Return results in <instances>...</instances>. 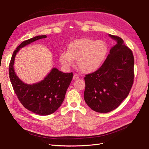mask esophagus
<instances>
[{
	"label": "esophagus",
	"instance_id": "obj_1",
	"mask_svg": "<svg viewBox=\"0 0 149 149\" xmlns=\"http://www.w3.org/2000/svg\"><path fill=\"white\" fill-rule=\"evenodd\" d=\"M79 75L78 74H74V75H73V79L74 80H75V79H79Z\"/></svg>",
	"mask_w": 149,
	"mask_h": 149
}]
</instances>
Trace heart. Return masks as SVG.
Listing matches in <instances>:
<instances>
[{
	"label": "heart",
	"mask_w": 149,
	"mask_h": 149,
	"mask_svg": "<svg viewBox=\"0 0 149 149\" xmlns=\"http://www.w3.org/2000/svg\"><path fill=\"white\" fill-rule=\"evenodd\" d=\"M108 46L102 40L82 38L73 40L68 45L67 52H62L59 56L61 63L69 68L76 60L77 67L86 73L97 70L108 54Z\"/></svg>",
	"instance_id": "1"
}]
</instances>
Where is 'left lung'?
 Listing matches in <instances>:
<instances>
[{
    "label": "left lung",
    "mask_w": 149,
    "mask_h": 149,
    "mask_svg": "<svg viewBox=\"0 0 149 149\" xmlns=\"http://www.w3.org/2000/svg\"><path fill=\"white\" fill-rule=\"evenodd\" d=\"M117 41L102 67L86 74L84 97L87 104L100 113L118 107L128 95L134 81V56L132 51L119 37L109 35Z\"/></svg>",
    "instance_id": "left-lung-1"
}]
</instances>
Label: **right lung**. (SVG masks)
<instances>
[{
	"instance_id": "obj_1",
	"label": "right lung",
	"mask_w": 149,
	"mask_h": 149,
	"mask_svg": "<svg viewBox=\"0 0 149 149\" xmlns=\"http://www.w3.org/2000/svg\"><path fill=\"white\" fill-rule=\"evenodd\" d=\"M45 38L46 35H39L24 41L13 52L9 65L10 79L17 98L24 108L40 116L49 115L58 109L73 75L54 68L43 80L33 84H25L17 76L13 67L17 52L21 47Z\"/></svg>"
}]
</instances>
